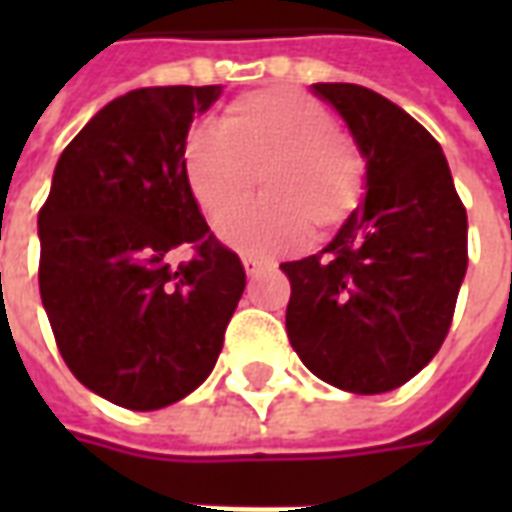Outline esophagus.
Returning <instances> with one entry per match:
<instances>
[{
	"instance_id": "esophagus-1",
	"label": "esophagus",
	"mask_w": 512,
	"mask_h": 512,
	"mask_svg": "<svg viewBox=\"0 0 512 512\" xmlns=\"http://www.w3.org/2000/svg\"><path fill=\"white\" fill-rule=\"evenodd\" d=\"M241 263H244V271L249 274V277H252V274H260L263 268L274 266L271 260H263V257H252V255L241 257Z\"/></svg>"
}]
</instances>
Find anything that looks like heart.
<instances>
[{
  "label": "heart",
  "mask_w": 512,
  "mask_h": 512,
  "mask_svg": "<svg viewBox=\"0 0 512 512\" xmlns=\"http://www.w3.org/2000/svg\"><path fill=\"white\" fill-rule=\"evenodd\" d=\"M263 169L266 200L219 224L227 246L252 257L299 249L334 233L365 191V158L334 115L296 90H257L227 106L222 123H197L183 139V172L194 202L219 219L255 189Z\"/></svg>",
  "instance_id": "b5f03b06"
}]
</instances>
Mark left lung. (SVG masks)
<instances>
[{"mask_svg":"<svg viewBox=\"0 0 512 512\" xmlns=\"http://www.w3.org/2000/svg\"><path fill=\"white\" fill-rule=\"evenodd\" d=\"M365 158V202L318 255L282 263L285 326L310 373L354 395L417 376L450 332L466 277V208L441 145L359 84H312Z\"/></svg>","mask_w":512,"mask_h":512,"instance_id":"8db88e82","label":"left lung"}]
</instances>
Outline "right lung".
<instances>
[{"instance_id":"1","label":"right lung","mask_w":512,"mask_h":512,"mask_svg":"<svg viewBox=\"0 0 512 512\" xmlns=\"http://www.w3.org/2000/svg\"><path fill=\"white\" fill-rule=\"evenodd\" d=\"M222 84L142 87L73 136L40 208V299L65 365L90 392L156 411L194 392L222 354L246 288L183 172V139ZM195 246L189 264L166 255Z\"/></svg>"}]
</instances>
